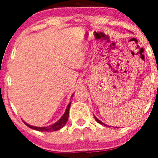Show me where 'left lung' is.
<instances>
[{
    "instance_id": "1",
    "label": "left lung",
    "mask_w": 158,
    "mask_h": 158,
    "mask_svg": "<svg viewBox=\"0 0 158 158\" xmlns=\"http://www.w3.org/2000/svg\"><path fill=\"white\" fill-rule=\"evenodd\" d=\"M95 120H96V121H97V122H98V123H99V124H101V125H104V126H107V127H110V126H109V125H106V124H104V123H103V122H101V121H99V120H98V118H96V117H95Z\"/></svg>"
}]
</instances>
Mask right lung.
I'll list each match as a JSON object with an SVG mask.
<instances>
[{
	"instance_id": "right-lung-1",
	"label": "right lung",
	"mask_w": 158,
	"mask_h": 158,
	"mask_svg": "<svg viewBox=\"0 0 158 158\" xmlns=\"http://www.w3.org/2000/svg\"><path fill=\"white\" fill-rule=\"evenodd\" d=\"M70 105H71V102H69V104L68 105L67 108H66V111H65L64 114L62 116L61 118L57 122H56L55 124L52 125H49V126L47 127H34V126H31V125H28L27 124L26 122H24L25 125L27 126H28L29 128L34 129V130L36 131H55L60 130V128H63L65 125H66V122L68 121V118H69V108H70Z\"/></svg>"
}]
</instances>
